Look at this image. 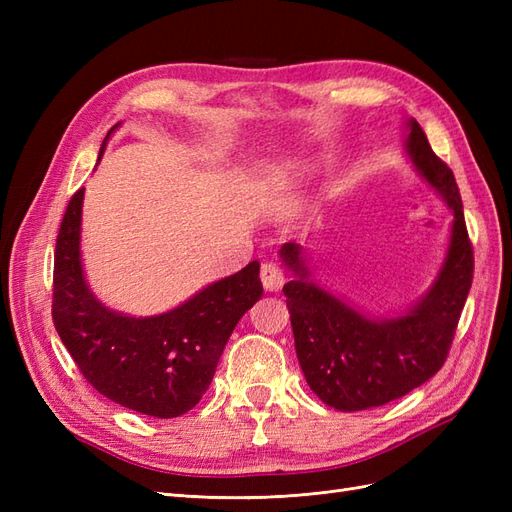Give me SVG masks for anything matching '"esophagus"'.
<instances>
[{
	"instance_id": "1",
	"label": "esophagus",
	"mask_w": 512,
	"mask_h": 512,
	"mask_svg": "<svg viewBox=\"0 0 512 512\" xmlns=\"http://www.w3.org/2000/svg\"><path fill=\"white\" fill-rule=\"evenodd\" d=\"M260 280L267 292H277L284 286V271L275 265V262H265L260 267Z\"/></svg>"
}]
</instances>
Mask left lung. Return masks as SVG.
I'll list each match as a JSON object with an SVG mask.
<instances>
[{
    "instance_id": "1",
    "label": "left lung",
    "mask_w": 512,
    "mask_h": 512,
    "mask_svg": "<svg viewBox=\"0 0 512 512\" xmlns=\"http://www.w3.org/2000/svg\"><path fill=\"white\" fill-rule=\"evenodd\" d=\"M404 149L416 175L453 213L440 271L421 299L393 316H369L316 284L299 243L280 250L294 275L284 294L299 365L309 389L339 412L384 406L438 374L472 286V243L453 170L433 153L412 117Z\"/></svg>"
}]
</instances>
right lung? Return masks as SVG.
Instances as JSON below:
<instances>
[{"label": "right lung", "mask_w": 512, "mask_h": 512, "mask_svg": "<svg viewBox=\"0 0 512 512\" xmlns=\"http://www.w3.org/2000/svg\"><path fill=\"white\" fill-rule=\"evenodd\" d=\"M106 134L98 162L111 136ZM85 190L68 203L55 247L53 322L61 342L98 393L156 418L192 410L213 380L241 316L262 297L260 262L198 290L156 316H130L91 292L81 258Z\"/></svg>", "instance_id": "add662e5"}]
</instances>
